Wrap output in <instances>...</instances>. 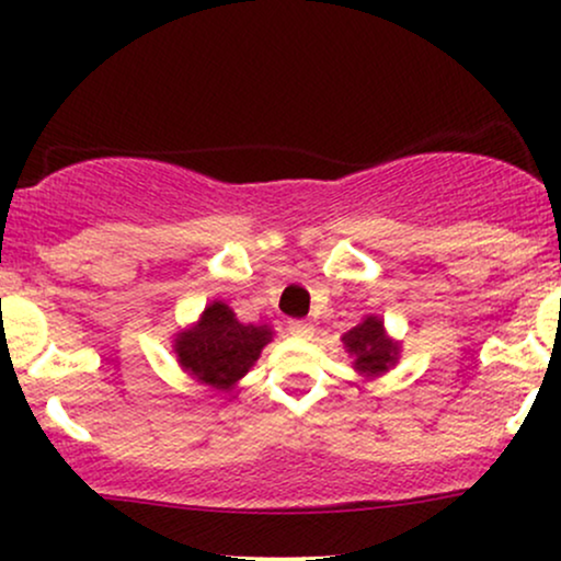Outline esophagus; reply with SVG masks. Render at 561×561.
Masks as SVG:
<instances>
[{
	"mask_svg": "<svg viewBox=\"0 0 561 561\" xmlns=\"http://www.w3.org/2000/svg\"><path fill=\"white\" fill-rule=\"evenodd\" d=\"M287 332L293 334V337L311 340L313 337V324H308V321H287Z\"/></svg>",
	"mask_w": 561,
	"mask_h": 561,
	"instance_id": "esophagus-1",
	"label": "esophagus"
}]
</instances>
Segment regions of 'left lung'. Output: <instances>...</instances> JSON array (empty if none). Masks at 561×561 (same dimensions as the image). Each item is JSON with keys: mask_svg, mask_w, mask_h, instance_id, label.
<instances>
[{"mask_svg": "<svg viewBox=\"0 0 561 561\" xmlns=\"http://www.w3.org/2000/svg\"><path fill=\"white\" fill-rule=\"evenodd\" d=\"M345 351L353 356L358 375L377 377L398 362V345L385 334V321L379 317H366L362 324L343 334Z\"/></svg>", "mask_w": 561, "mask_h": 561, "instance_id": "8db88e82", "label": "left lung"}]
</instances>
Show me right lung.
<instances>
[{"instance_id": "obj_1", "label": "right lung", "mask_w": 561, "mask_h": 561, "mask_svg": "<svg viewBox=\"0 0 561 561\" xmlns=\"http://www.w3.org/2000/svg\"><path fill=\"white\" fill-rule=\"evenodd\" d=\"M272 327L242 324L227 302L214 300L205 306L190 330L173 340L179 364L199 385L231 390L259 362L263 345L272 343Z\"/></svg>"}]
</instances>
